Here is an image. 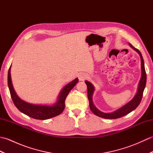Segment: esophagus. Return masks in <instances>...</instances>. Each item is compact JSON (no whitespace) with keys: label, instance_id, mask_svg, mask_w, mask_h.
Segmentation results:
<instances>
[{"label":"esophagus","instance_id":"34e87169","mask_svg":"<svg viewBox=\"0 0 153 153\" xmlns=\"http://www.w3.org/2000/svg\"><path fill=\"white\" fill-rule=\"evenodd\" d=\"M87 78V75L86 74H82L79 76V79L80 81H83Z\"/></svg>","mask_w":153,"mask_h":153}]
</instances>
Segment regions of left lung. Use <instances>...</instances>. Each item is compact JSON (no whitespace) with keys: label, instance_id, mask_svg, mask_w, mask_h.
Masks as SVG:
<instances>
[{"label":"left lung","instance_id":"left-lung-1","mask_svg":"<svg viewBox=\"0 0 153 153\" xmlns=\"http://www.w3.org/2000/svg\"><path fill=\"white\" fill-rule=\"evenodd\" d=\"M129 45H130V46L134 48L135 51H137L139 54V55H140L141 56V60L142 76H141L140 82H139V87H138V91H137V94H136V95L134 97V98L130 102H128L125 106L122 107L121 108L118 109V110H116V111L112 113H104L99 111V110H97L96 108V107L93 105V101H92V95L94 91V87L90 82L86 81L85 83L87 87V97H88V99L89 101V107H90L91 110L94 114L106 119L119 118L132 112L133 110L137 108L139 104H140L142 97H143V95L145 87L146 85V82H147V74H146V71L145 69L144 60L143 59L142 55H141V53H140V51H139L137 48L133 47L130 43H129Z\"/></svg>","mask_w":153,"mask_h":153}]
</instances>
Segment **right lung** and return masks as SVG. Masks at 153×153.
Here are the masks:
<instances>
[{
	"label": "right lung",
	"mask_w": 153,
	"mask_h": 153,
	"mask_svg": "<svg viewBox=\"0 0 153 153\" xmlns=\"http://www.w3.org/2000/svg\"><path fill=\"white\" fill-rule=\"evenodd\" d=\"M77 82H78V79L76 78L69 84H68L67 85L65 86L60 94L58 102L54 105L51 106L45 105H36L27 103L19 98L16 94L12 86L10 75V68L8 74V85L12 99L14 105L22 113L34 119L37 120H47L60 114L64 110L65 100H66V97L68 96L70 91L76 85Z\"/></svg>",
	"instance_id": "right-lung-1"
}]
</instances>
